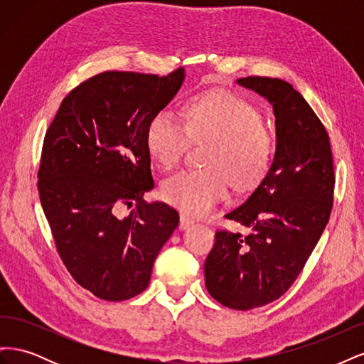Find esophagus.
I'll return each instance as SVG.
<instances>
[{
    "mask_svg": "<svg viewBox=\"0 0 364 364\" xmlns=\"http://www.w3.org/2000/svg\"><path fill=\"white\" fill-rule=\"evenodd\" d=\"M193 223H194L193 218H190L188 215H185V214H181V220H179V228H181V229H186V228H188V226L193 225Z\"/></svg>",
    "mask_w": 364,
    "mask_h": 364,
    "instance_id": "esophagus-1",
    "label": "esophagus"
}]
</instances>
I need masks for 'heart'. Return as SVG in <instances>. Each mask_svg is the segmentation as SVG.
Segmentation results:
<instances>
[{
    "mask_svg": "<svg viewBox=\"0 0 364 364\" xmlns=\"http://www.w3.org/2000/svg\"><path fill=\"white\" fill-rule=\"evenodd\" d=\"M196 142H206L200 170H183L162 185L170 205L190 215H206L228 194L250 190L267 174L274 153L273 134L259 109L229 91H208L185 103V121L168 109L149 121L146 144L164 168H174Z\"/></svg>",
    "mask_w": 364,
    "mask_h": 364,
    "instance_id": "obj_1",
    "label": "heart"
}]
</instances>
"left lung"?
<instances>
[{"label": "left lung", "mask_w": 364, "mask_h": 364, "mask_svg": "<svg viewBox=\"0 0 364 364\" xmlns=\"http://www.w3.org/2000/svg\"><path fill=\"white\" fill-rule=\"evenodd\" d=\"M237 82L272 103L277 153L258 188L225 215L249 232L217 230L205 284L217 302L246 311L279 299L299 277L331 215L336 176L328 132L289 82Z\"/></svg>", "instance_id": "left-lung-1"}]
</instances>
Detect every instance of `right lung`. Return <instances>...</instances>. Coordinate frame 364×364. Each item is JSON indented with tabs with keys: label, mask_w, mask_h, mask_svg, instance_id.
Listing matches in <instances>:
<instances>
[{
	"label": "right lung",
	"mask_w": 364,
	"mask_h": 364,
	"mask_svg": "<svg viewBox=\"0 0 364 364\" xmlns=\"http://www.w3.org/2000/svg\"><path fill=\"white\" fill-rule=\"evenodd\" d=\"M183 82L167 75L105 71L63 98L43 138L38 170L41 205L73 279L105 301L147 289L161 247L179 225L153 188L146 130ZM132 208L127 218L119 208Z\"/></svg>",
	"instance_id": "add662e5"
}]
</instances>
